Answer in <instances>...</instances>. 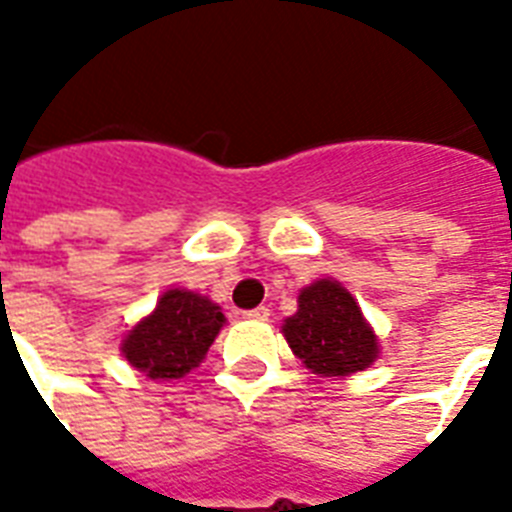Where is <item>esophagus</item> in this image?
Here are the masks:
<instances>
[{
    "label": "esophagus",
    "mask_w": 512,
    "mask_h": 512,
    "mask_svg": "<svg viewBox=\"0 0 512 512\" xmlns=\"http://www.w3.org/2000/svg\"><path fill=\"white\" fill-rule=\"evenodd\" d=\"M244 316L252 321H268V316H271V311L265 308V305H260V308H252V311H244Z\"/></svg>",
    "instance_id": "obj_1"
}]
</instances>
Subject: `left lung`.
<instances>
[{"instance_id":"8db88e82","label":"left lung","mask_w":512,"mask_h":512,"mask_svg":"<svg viewBox=\"0 0 512 512\" xmlns=\"http://www.w3.org/2000/svg\"><path fill=\"white\" fill-rule=\"evenodd\" d=\"M297 303V313L284 324V337L311 372L345 377L364 372L377 358V337L337 281L321 279L305 287Z\"/></svg>"}]
</instances>
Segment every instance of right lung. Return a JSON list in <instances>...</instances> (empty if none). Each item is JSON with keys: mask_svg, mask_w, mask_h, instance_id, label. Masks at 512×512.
I'll return each instance as SVG.
<instances>
[{"mask_svg": "<svg viewBox=\"0 0 512 512\" xmlns=\"http://www.w3.org/2000/svg\"><path fill=\"white\" fill-rule=\"evenodd\" d=\"M223 324L220 305L188 289H170L156 311L124 337V358L151 380H175L199 366Z\"/></svg>", "mask_w": 512, "mask_h": 512, "instance_id": "right-lung-1", "label": "right lung"}]
</instances>
